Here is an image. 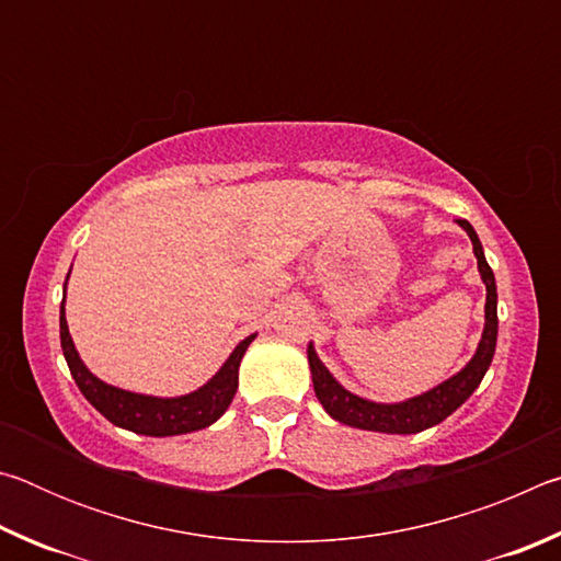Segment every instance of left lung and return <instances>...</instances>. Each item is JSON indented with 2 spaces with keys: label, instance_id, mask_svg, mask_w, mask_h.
<instances>
[{
  "label": "left lung",
  "instance_id": "1",
  "mask_svg": "<svg viewBox=\"0 0 561 561\" xmlns=\"http://www.w3.org/2000/svg\"><path fill=\"white\" fill-rule=\"evenodd\" d=\"M458 225L470 237L472 252L474 257H478L480 277L485 282V289H488L485 329H482V339L478 344V351H474V356L465 364V368H460L458 374L450 376L448 381L431 388V391L408 398V401H401V403H376L346 391V388L329 374V368L321 364V358L314 351V344H309L307 356H309V368H311V381H314V393L319 398V403L324 405V411L334 417V421L351 425V428L391 433V435L421 433L425 428H433V425H438L450 413L458 411V408L472 396L474 388L480 386L482 376L488 374L492 356H495V346H497L495 274L490 270L485 252H482L480 237L472 230V225L468 220H458Z\"/></svg>",
  "mask_w": 561,
  "mask_h": 561
}]
</instances>
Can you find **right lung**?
Returning a JSON list of instances; mask_svg holds the SVG:
<instances>
[{
    "label": "right lung",
    "instance_id": "right-lung-1",
    "mask_svg": "<svg viewBox=\"0 0 561 561\" xmlns=\"http://www.w3.org/2000/svg\"><path fill=\"white\" fill-rule=\"evenodd\" d=\"M64 301H66V287H64ZM64 301H61V317H59L64 358L66 364H69V371L73 376L76 386H79V391L87 396V401L96 408L103 417H108L113 425L133 433H140V435L165 438V435L203 431L207 425H213L217 417L230 408L237 391V378H240V360L244 356L247 346L252 344L257 334L240 341L230 354V358L222 364L220 371H217L205 386L197 388V391L175 396V398L144 396V393H133V391H123V388H116V386H108L106 381H101L99 376H93L89 371L71 341L69 324H66V314H64Z\"/></svg>",
    "mask_w": 561,
    "mask_h": 561
}]
</instances>
